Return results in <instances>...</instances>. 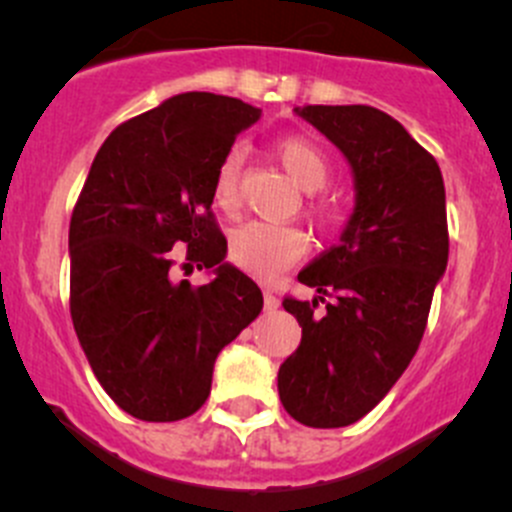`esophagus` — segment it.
I'll return each mask as SVG.
<instances>
[{"instance_id": "obj_1", "label": "esophagus", "mask_w": 512, "mask_h": 512, "mask_svg": "<svg viewBox=\"0 0 512 512\" xmlns=\"http://www.w3.org/2000/svg\"><path fill=\"white\" fill-rule=\"evenodd\" d=\"M265 309L267 312H277V309H280V299H277V294L270 292V289H265Z\"/></svg>"}]
</instances>
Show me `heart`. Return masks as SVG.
I'll list each match as a JSON object with an SVG mask.
<instances>
[{"label":"heart","instance_id":"obj_1","mask_svg":"<svg viewBox=\"0 0 512 512\" xmlns=\"http://www.w3.org/2000/svg\"><path fill=\"white\" fill-rule=\"evenodd\" d=\"M289 178L307 193L322 190L332 175L327 156L314 143L299 136L277 138L272 146ZM240 198V153L232 151L220 160L213 178V200L220 210L232 213ZM319 220L329 223L327 208H314ZM307 252V235L299 227L270 220H250L230 235V260L255 277H275Z\"/></svg>","mask_w":512,"mask_h":512}]
</instances>
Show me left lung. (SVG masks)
Here are the masks:
<instances>
[{"mask_svg":"<svg viewBox=\"0 0 512 512\" xmlns=\"http://www.w3.org/2000/svg\"><path fill=\"white\" fill-rule=\"evenodd\" d=\"M294 113L347 158L354 210L337 245L297 275L317 289L312 302H282L302 342L280 366L277 391L294 421L339 428L389 394L421 344L448 265L446 188L431 153L379 108L297 106Z\"/></svg>","mask_w":512,"mask_h":512,"instance_id":"1","label":"left lung"}]
</instances>
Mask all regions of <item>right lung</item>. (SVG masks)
<instances>
[{"label":"right lung","instance_id":"right-lung-1","mask_svg":"<svg viewBox=\"0 0 512 512\" xmlns=\"http://www.w3.org/2000/svg\"><path fill=\"white\" fill-rule=\"evenodd\" d=\"M260 116L240 98L170 96L121 123L91 163L69 225L71 319L98 384L141 421L195 414L218 354L262 309L210 213L215 168ZM178 244L213 281L172 280Z\"/></svg>","mask_w":512,"mask_h":512}]
</instances>
